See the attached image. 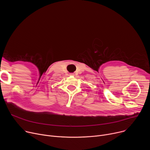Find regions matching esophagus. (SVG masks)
<instances>
[{"label": "esophagus", "mask_w": 150, "mask_h": 150, "mask_svg": "<svg viewBox=\"0 0 150 150\" xmlns=\"http://www.w3.org/2000/svg\"><path fill=\"white\" fill-rule=\"evenodd\" d=\"M70 75H71V76H74V74L71 73V74H70Z\"/></svg>", "instance_id": "34e87169"}]
</instances>
